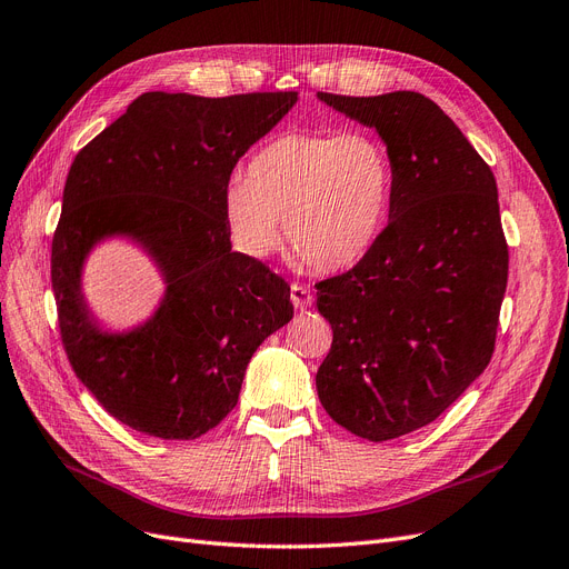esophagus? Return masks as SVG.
Listing matches in <instances>:
<instances>
[{"instance_id":"obj_1","label":"esophagus","mask_w":569,"mask_h":569,"mask_svg":"<svg viewBox=\"0 0 569 569\" xmlns=\"http://www.w3.org/2000/svg\"><path fill=\"white\" fill-rule=\"evenodd\" d=\"M290 300H292V305H296V309H307V307H311V302H313L309 288L298 286V283L290 286Z\"/></svg>"}]
</instances>
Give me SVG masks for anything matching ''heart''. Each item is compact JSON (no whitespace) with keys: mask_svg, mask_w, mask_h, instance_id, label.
<instances>
[{"mask_svg":"<svg viewBox=\"0 0 569 569\" xmlns=\"http://www.w3.org/2000/svg\"><path fill=\"white\" fill-rule=\"evenodd\" d=\"M396 163L368 129L286 133L248 161L224 192V224L237 250L267 258L286 224L290 250L319 271L363 262L391 220Z\"/></svg>","mask_w":569,"mask_h":569,"instance_id":"heart-1","label":"heart"}]
</instances>
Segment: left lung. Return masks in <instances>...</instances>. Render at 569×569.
Segmentation results:
<instances>
[{
	"label": "left lung",
	"mask_w": 569,
	"mask_h": 569,
	"mask_svg": "<svg viewBox=\"0 0 569 569\" xmlns=\"http://www.w3.org/2000/svg\"><path fill=\"white\" fill-rule=\"evenodd\" d=\"M370 126L396 163L391 220L370 256L317 283L332 345L326 412L382 443L446 412L488 368L509 279L497 182L455 121L415 91L319 93Z\"/></svg>",
	"instance_id": "1"
}]
</instances>
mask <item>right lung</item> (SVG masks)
<instances>
[{
    "mask_svg": "<svg viewBox=\"0 0 569 569\" xmlns=\"http://www.w3.org/2000/svg\"><path fill=\"white\" fill-rule=\"evenodd\" d=\"M296 102V91L142 93L74 157L51 241L58 328L74 375L121 425L163 440L218 427L250 356L292 319L290 286L231 250L224 192ZM117 230L151 250L169 283L156 317L126 336L98 331L78 288L86 252Z\"/></svg>",
    "mask_w": 569,
    "mask_h": 569,
    "instance_id": "right-lung-1",
    "label": "right lung"
}]
</instances>
